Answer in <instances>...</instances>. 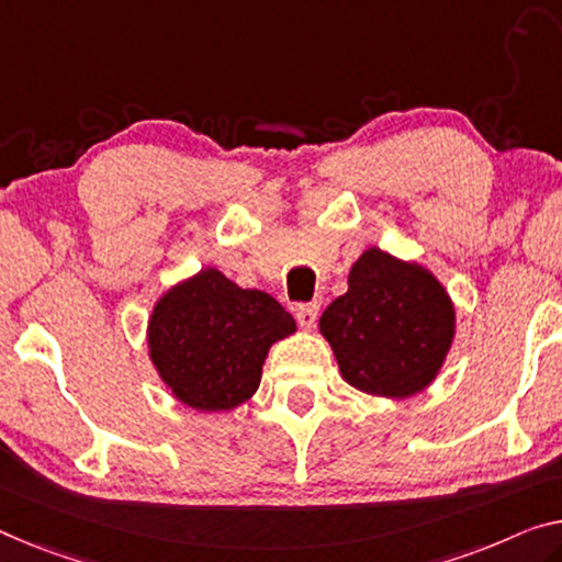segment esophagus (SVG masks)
<instances>
[{
    "label": "esophagus",
    "instance_id": "34e87169",
    "mask_svg": "<svg viewBox=\"0 0 562 562\" xmlns=\"http://www.w3.org/2000/svg\"><path fill=\"white\" fill-rule=\"evenodd\" d=\"M296 318H299V326L304 331L314 329L316 318H318V304H301L296 306Z\"/></svg>",
    "mask_w": 562,
    "mask_h": 562
}]
</instances>
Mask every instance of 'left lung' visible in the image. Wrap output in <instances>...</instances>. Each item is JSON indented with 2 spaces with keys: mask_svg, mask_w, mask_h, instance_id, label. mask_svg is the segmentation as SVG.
Segmentation results:
<instances>
[{
  "mask_svg": "<svg viewBox=\"0 0 562 562\" xmlns=\"http://www.w3.org/2000/svg\"><path fill=\"white\" fill-rule=\"evenodd\" d=\"M347 283V293L318 318L344 382L386 400L425 392L457 334L442 281L427 266L371 246L353 261Z\"/></svg>",
  "mask_w": 562,
  "mask_h": 562,
  "instance_id": "obj_1",
  "label": "left lung"
}]
</instances>
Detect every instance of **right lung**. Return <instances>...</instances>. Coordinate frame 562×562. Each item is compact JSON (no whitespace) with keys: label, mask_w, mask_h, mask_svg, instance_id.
Returning a JSON list of instances; mask_svg holds the SVG:
<instances>
[{"label":"right lung","mask_w":562,"mask_h":562,"mask_svg":"<svg viewBox=\"0 0 562 562\" xmlns=\"http://www.w3.org/2000/svg\"><path fill=\"white\" fill-rule=\"evenodd\" d=\"M291 334H296V322L271 293L240 289L205 266L160 293L145 339L170 394L209 414L251 400L269 349Z\"/></svg>","instance_id":"1"}]
</instances>
